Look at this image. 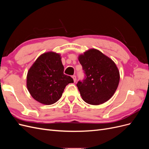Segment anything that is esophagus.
Masks as SVG:
<instances>
[{
	"label": "esophagus",
	"mask_w": 149,
	"mask_h": 149,
	"mask_svg": "<svg viewBox=\"0 0 149 149\" xmlns=\"http://www.w3.org/2000/svg\"><path fill=\"white\" fill-rule=\"evenodd\" d=\"M72 78H73V81H74V82L75 83V82H76V76L75 75H73V76H72Z\"/></svg>",
	"instance_id": "obj_1"
}]
</instances>
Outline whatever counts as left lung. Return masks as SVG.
<instances>
[{"mask_svg": "<svg viewBox=\"0 0 149 149\" xmlns=\"http://www.w3.org/2000/svg\"><path fill=\"white\" fill-rule=\"evenodd\" d=\"M86 74L76 84L83 100L91 105H100L114 95L120 74L115 63L98 49L91 48L78 56Z\"/></svg>", "mask_w": 149, "mask_h": 149, "instance_id": "1", "label": "left lung"}]
</instances>
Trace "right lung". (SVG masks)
Instances as JSON below:
<instances>
[{
	"instance_id": "right-lung-1",
	"label": "right lung",
	"mask_w": 149,
	"mask_h": 149,
	"mask_svg": "<svg viewBox=\"0 0 149 149\" xmlns=\"http://www.w3.org/2000/svg\"><path fill=\"white\" fill-rule=\"evenodd\" d=\"M60 54L44 53L30 68L26 76V87L37 101L51 105L60 100L67 84L73 83L70 76L63 73Z\"/></svg>"
}]
</instances>
